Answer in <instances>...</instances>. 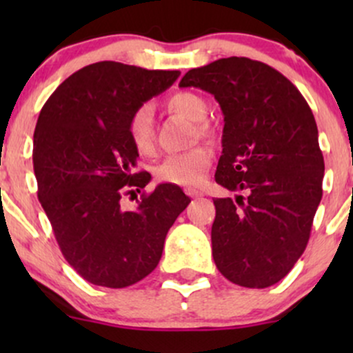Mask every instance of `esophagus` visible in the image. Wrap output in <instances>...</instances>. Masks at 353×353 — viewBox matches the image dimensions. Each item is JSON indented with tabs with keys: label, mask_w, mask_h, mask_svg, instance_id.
I'll return each instance as SVG.
<instances>
[{
	"label": "esophagus",
	"mask_w": 353,
	"mask_h": 353,
	"mask_svg": "<svg viewBox=\"0 0 353 353\" xmlns=\"http://www.w3.org/2000/svg\"><path fill=\"white\" fill-rule=\"evenodd\" d=\"M185 194H188V196H190V197H202V196H204L201 190H196V189H185Z\"/></svg>",
	"instance_id": "esophagus-1"
}]
</instances>
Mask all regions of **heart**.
Segmentation results:
<instances>
[{
    "instance_id": "obj_1",
    "label": "heart",
    "mask_w": 353,
    "mask_h": 353,
    "mask_svg": "<svg viewBox=\"0 0 353 353\" xmlns=\"http://www.w3.org/2000/svg\"><path fill=\"white\" fill-rule=\"evenodd\" d=\"M168 109L176 114L188 117L197 123V131L201 134L208 132L205 117L209 114L208 101L197 92L181 91L168 99ZM128 136L132 148L141 156H151L156 151V131H154V112L149 104H141L132 111L128 119ZM210 163L212 151L208 148H196L188 152L172 154L156 168V177L161 182L174 185H197L204 181Z\"/></svg>"
}]
</instances>
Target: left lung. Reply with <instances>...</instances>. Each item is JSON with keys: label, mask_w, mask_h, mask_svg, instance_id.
Returning a JSON list of instances; mask_svg holds the SVG:
<instances>
[{"label": "left lung", "mask_w": 353, "mask_h": 353, "mask_svg": "<svg viewBox=\"0 0 353 353\" xmlns=\"http://www.w3.org/2000/svg\"><path fill=\"white\" fill-rule=\"evenodd\" d=\"M179 86L214 94L224 114L216 182L245 192L214 199L219 272L249 289L274 285L305 250L322 199L325 165L312 109L277 70L237 56L188 71Z\"/></svg>", "instance_id": "left-lung-1"}]
</instances>
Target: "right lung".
Instances as JSON below:
<instances>
[{
    "label": "right lung",
    "mask_w": 353,
    "mask_h": 353,
    "mask_svg": "<svg viewBox=\"0 0 353 353\" xmlns=\"http://www.w3.org/2000/svg\"><path fill=\"white\" fill-rule=\"evenodd\" d=\"M179 74L101 61L64 79L39 112V202L68 264L94 285L123 289L151 274L168 230L189 205L181 188L159 184L134 210L121 208V197L151 181L149 172H136L129 116Z\"/></svg>",
    "instance_id": "add662e5"
}]
</instances>
